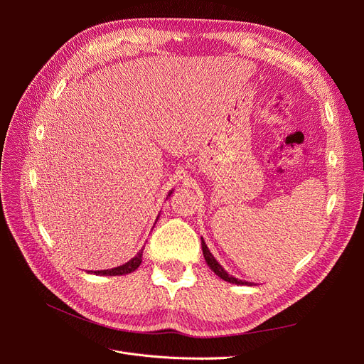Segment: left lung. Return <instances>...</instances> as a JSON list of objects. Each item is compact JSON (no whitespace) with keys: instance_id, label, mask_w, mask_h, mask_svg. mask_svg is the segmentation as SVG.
Segmentation results:
<instances>
[{"instance_id":"8db88e82","label":"left lung","mask_w":364,"mask_h":364,"mask_svg":"<svg viewBox=\"0 0 364 364\" xmlns=\"http://www.w3.org/2000/svg\"><path fill=\"white\" fill-rule=\"evenodd\" d=\"M202 250H203V257H205V261H206V264L209 266V269H211L217 274V277H220L223 281H228L230 284H237V285H255L253 282L238 279V278L232 277V274H229L222 266H220V262L214 258V255L211 253V250L208 249L203 238H202Z\"/></svg>"}]
</instances>
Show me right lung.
<instances>
[{
    "label": "right lung",
    "instance_id": "right-lung-1",
    "mask_svg": "<svg viewBox=\"0 0 364 364\" xmlns=\"http://www.w3.org/2000/svg\"><path fill=\"white\" fill-rule=\"evenodd\" d=\"M171 194H173V190L168 193L167 199H168ZM142 250H144V247H142L134 258L129 259L127 262H124L123 266H118V267H114V269H106V270H94V272L91 270L90 273L100 274V277H123V274L135 272L141 266V262H142Z\"/></svg>",
    "mask_w": 364,
    "mask_h": 364
}]
</instances>
